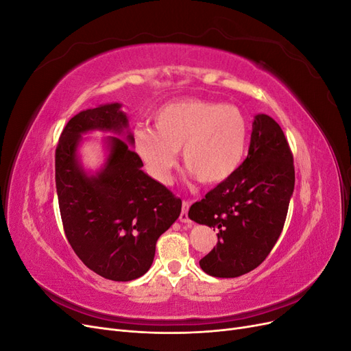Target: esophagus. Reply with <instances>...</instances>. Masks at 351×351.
Here are the masks:
<instances>
[{"label": "esophagus", "instance_id": "1", "mask_svg": "<svg viewBox=\"0 0 351 351\" xmlns=\"http://www.w3.org/2000/svg\"><path fill=\"white\" fill-rule=\"evenodd\" d=\"M189 206H190L189 202H187V200H183V209H182V214H180V221L184 222V224H189V222H190V219H189V215H187Z\"/></svg>", "mask_w": 351, "mask_h": 351}]
</instances>
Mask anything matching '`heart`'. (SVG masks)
Wrapping results in <instances>:
<instances>
[{
  "label": "heart",
  "instance_id": "heart-1",
  "mask_svg": "<svg viewBox=\"0 0 351 351\" xmlns=\"http://www.w3.org/2000/svg\"><path fill=\"white\" fill-rule=\"evenodd\" d=\"M154 125L136 127L133 145L159 183L169 182L180 149L200 183L224 182L240 167L249 141L246 117L237 107L206 99L169 102L155 112Z\"/></svg>",
  "mask_w": 351,
  "mask_h": 351
}]
</instances>
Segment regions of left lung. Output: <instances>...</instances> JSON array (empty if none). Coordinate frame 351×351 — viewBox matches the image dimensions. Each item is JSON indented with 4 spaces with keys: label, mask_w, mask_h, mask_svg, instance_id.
Masks as SVG:
<instances>
[{
    "label": "left lung",
    "mask_w": 351,
    "mask_h": 351,
    "mask_svg": "<svg viewBox=\"0 0 351 351\" xmlns=\"http://www.w3.org/2000/svg\"><path fill=\"white\" fill-rule=\"evenodd\" d=\"M293 192L289 142L272 117L256 114L247 158L189 210L190 219L218 231L200 268L212 277L236 278L259 267L281 234Z\"/></svg>",
    "instance_id": "left-lung-1"
}]
</instances>
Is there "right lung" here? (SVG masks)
Wrapping results in <instances>:
<instances>
[{
    "mask_svg": "<svg viewBox=\"0 0 351 351\" xmlns=\"http://www.w3.org/2000/svg\"><path fill=\"white\" fill-rule=\"evenodd\" d=\"M92 131L110 133L103 141L106 161L95 173L84 169L78 155L82 134ZM132 146L129 119L121 104L112 102L74 115L56 151L67 240L89 269L112 281H132L149 271L159 236L182 212V200L143 171Z\"/></svg>",
    "mask_w": 351,
    "mask_h": 351,
    "instance_id": "right-lung-1",
    "label": "right lung"
}]
</instances>
